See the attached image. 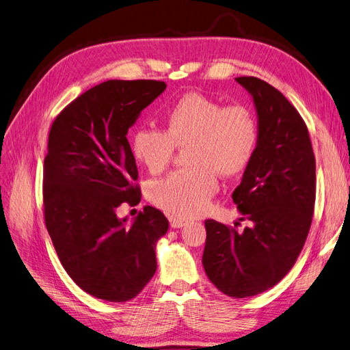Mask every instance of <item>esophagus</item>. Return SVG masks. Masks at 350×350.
<instances>
[{"label": "esophagus", "instance_id": "obj_1", "mask_svg": "<svg viewBox=\"0 0 350 350\" xmlns=\"http://www.w3.org/2000/svg\"><path fill=\"white\" fill-rule=\"evenodd\" d=\"M170 225L172 228L177 229V228H183L186 225V221H182V219H170Z\"/></svg>", "mask_w": 350, "mask_h": 350}]
</instances>
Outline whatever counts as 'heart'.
<instances>
[{"instance_id": "heart-1", "label": "heart", "mask_w": 350, "mask_h": 350, "mask_svg": "<svg viewBox=\"0 0 350 350\" xmlns=\"http://www.w3.org/2000/svg\"><path fill=\"white\" fill-rule=\"evenodd\" d=\"M165 129L141 126L131 137V151L150 173L172 163L176 148H187L191 168L150 186L152 203L168 215L189 219L206 211L217 191V174L235 177L254 157L260 125L254 111L241 103L225 105L200 92H187L164 112Z\"/></svg>"}]
</instances>
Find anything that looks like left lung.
Returning a JSON list of instances; mask_svg holds the SVG:
<instances>
[{"instance_id":"8db88e82","label":"left lung","mask_w":350,"mask_h":350,"mask_svg":"<svg viewBox=\"0 0 350 350\" xmlns=\"http://www.w3.org/2000/svg\"><path fill=\"white\" fill-rule=\"evenodd\" d=\"M237 82L254 98L260 139L232 199L254 226L204 221L202 264L219 291L243 299L274 287L299 258L314 213L316 159L304 120L278 89L254 76Z\"/></svg>"}]
</instances>
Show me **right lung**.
I'll list each match as a JSON object with an SVG mask.
<instances>
[{
  "instance_id": "obj_1",
  "label": "right lung",
  "mask_w": 350,
  "mask_h": 350,
  "mask_svg": "<svg viewBox=\"0 0 350 350\" xmlns=\"http://www.w3.org/2000/svg\"><path fill=\"white\" fill-rule=\"evenodd\" d=\"M161 81H107L86 90L51 124L43 165L44 222L70 278L100 300L137 297L157 269L154 247L168 229L144 206L133 225L122 203L141 200L128 129L164 92Z\"/></svg>"
}]
</instances>
